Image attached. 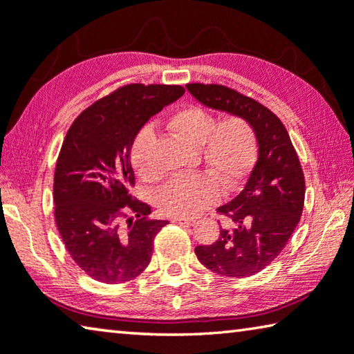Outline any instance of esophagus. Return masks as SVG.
Segmentation results:
<instances>
[{
  "label": "esophagus",
  "instance_id": "esophagus-1",
  "mask_svg": "<svg viewBox=\"0 0 354 354\" xmlns=\"http://www.w3.org/2000/svg\"><path fill=\"white\" fill-rule=\"evenodd\" d=\"M171 222H175V223H194L195 222V218L194 217H175V218H171Z\"/></svg>",
  "mask_w": 354,
  "mask_h": 354
}]
</instances>
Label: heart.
Segmentation results:
<instances>
[{
	"mask_svg": "<svg viewBox=\"0 0 354 354\" xmlns=\"http://www.w3.org/2000/svg\"><path fill=\"white\" fill-rule=\"evenodd\" d=\"M167 126L183 142L198 148L201 162L209 173L178 175L157 194V206L167 216H197L216 205L223 190H234L250 175L257 162V132L248 118L216 116L201 105H186L173 111ZM156 136L143 127L131 147V164L137 175L151 181L156 173L149 165V151Z\"/></svg>",
	"mask_w": 354,
	"mask_h": 354,
	"instance_id": "heart-1",
	"label": "heart"
}]
</instances>
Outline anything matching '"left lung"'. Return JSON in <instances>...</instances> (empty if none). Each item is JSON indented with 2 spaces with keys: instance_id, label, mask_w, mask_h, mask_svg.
Returning a JSON list of instances; mask_svg holds the SVG:
<instances>
[{
  "instance_id": "8db88e82",
  "label": "left lung",
  "mask_w": 354,
  "mask_h": 354,
  "mask_svg": "<svg viewBox=\"0 0 354 354\" xmlns=\"http://www.w3.org/2000/svg\"><path fill=\"white\" fill-rule=\"evenodd\" d=\"M201 104L241 115L257 132L258 160L243 192L217 207L233 228H222L211 245H197L203 265L221 276L249 277L265 269L287 245L304 207L306 181L287 129L258 100L223 85L187 83Z\"/></svg>"
}]
</instances>
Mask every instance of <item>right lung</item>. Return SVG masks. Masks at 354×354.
<instances>
[{"label": "right lung", "instance_id": "1", "mask_svg": "<svg viewBox=\"0 0 354 354\" xmlns=\"http://www.w3.org/2000/svg\"><path fill=\"white\" fill-rule=\"evenodd\" d=\"M184 94L179 85L129 83L96 100L67 131L55 167L53 214L66 250L102 283H124L149 265L167 221L132 197L131 147L142 126Z\"/></svg>", "mask_w": 354, "mask_h": 354}]
</instances>
